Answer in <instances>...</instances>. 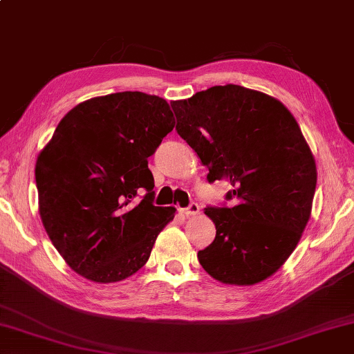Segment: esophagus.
Here are the masks:
<instances>
[{"label": "esophagus", "mask_w": 354, "mask_h": 354, "mask_svg": "<svg viewBox=\"0 0 354 354\" xmlns=\"http://www.w3.org/2000/svg\"><path fill=\"white\" fill-rule=\"evenodd\" d=\"M198 211H200V206L197 205V203H194L192 202L188 208H183L182 209V212L185 216H196V214H198Z\"/></svg>", "instance_id": "esophagus-1"}]
</instances>
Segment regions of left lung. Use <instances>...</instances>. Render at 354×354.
Returning a JSON list of instances; mask_svg holds the SVG:
<instances>
[{
	"label": "left lung",
	"instance_id": "1",
	"mask_svg": "<svg viewBox=\"0 0 354 354\" xmlns=\"http://www.w3.org/2000/svg\"><path fill=\"white\" fill-rule=\"evenodd\" d=\"M177 134L203 166L208 182L226 178L234 205L205 208L216 239L197 259L211 277L254 285L281 268L311 216L317 171L296 118L263 92L214 86L171 102Z\"/></svg>",
	"mask_w": 354,
	"mask_h": 354
}]
</instances>
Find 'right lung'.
Instances as JSON below:
<instances>
[{
  "instance_id": "obj_1",
  "label": "right lung",
  "mask_w": 354,
  "mask_h": 354,
  "mask_svg": "<svg viewBox=\"0 0 354 354\" xmlns=\"http://www.w3.org/2000/svg\"><path fill=\"white\" fill-rule=\"evenodd\" d=\"M174 126L166 100L131 91L86 100L58 123L37 158L38 208L50 242L77 274L112 283L148 262L176 214L174 206L152 203L148 157Z\"/></svg>"
}]
</instances>
